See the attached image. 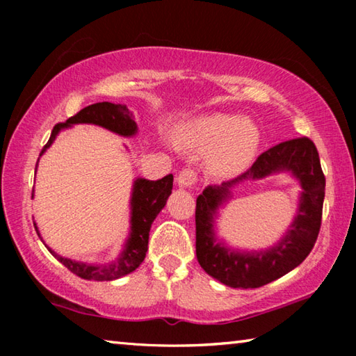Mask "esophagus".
<instances>
[{
	"label": "esophagus",
	"instance_id": "obj_1",
	"mask_svg": "<svg viewBox=\"0 0 356 356\" xmlns=\"http://www.w3.org/2000/svg\"><path fill=\"white\" fill-rule=\"evenodd\" d=\"M197 182V172L195 170H190V168H185V170L180 171L177 177V185L182 186V188H191L193 185Z\"/></svg>",
	"mask_w": 356,
	"mask_h": 356
}]
</instances>
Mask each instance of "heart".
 <instances>
[{"mask_svg": "<svg viewBox=\"0 0 356 356\" xmlns=\"http://www.w3.org/2000/svg\"><path fill=\"white\" fill-rule=\"evenodd\" d=\"M177 140L195 150H207V166L229 176L242 170L256 154L261 131L250 119L231 113L202 114L179 130Z\"/></svg>", "mask_w": 356, "mask_h": 356, "instance_id": "b5f03b06", "label": "heart"}]
</instances>
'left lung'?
<instances>
[{"label": "left lung", "instance_id": "8db88e82", "mask_svg": "<svg viewBox=\"0 0 356 356\" xmlns=\"http://www.w3.org/2000/svg\"><path fill=\"white\" fill-rule=\"evenodd\" d=\"M287 172L300 184L299 207L278 243L262 250L229 247L216 234L219 209L242 181ZM325 176L309 138H295L265 150L248 171L221 185H209L196 200V256L204 272L234 289H256L281 278L305 261L321 231Z\"/></svg>", "mask_w": 356, "mask_h": 356}]
</instances>
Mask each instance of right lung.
I'll use <instances>...</instances> for the list:
<instances>
[{
  "mask_svg": "<svg viewBox=\"0 0 356 356\" xmlns=\"http://www.w3.org/2000/svg\"><path fill=\"white\" fill-rule=\"evenodd\" d=\"M76 124H92L113 131L119 136L131 138L138 134V125L134 120V114L125 105H116L111 102H99V104L89 105L83 108L75 116L69 118L65 122L58 124L51 130V136L40 152V156L47 152V149L55 143L59 131ZM39 165V160H38ZM35 165V171H38ZM172 191V174H168L160 180H147L143 177H136L131 185L130 196V231L129 237L125 240L122 251L119 256L110 262L95 264V262H83L75 259L63 257L53 251L50 246L45 245L40 237L39 227L34 221V227L47 250L55 256L64 267H67L72 273L80 276L83 280L94 281H114L122 276L129 275L140 267L147 252L149 243V231L152 226L156 215L166 206L168 197ZM34 196V195H33Z\"/></svg>",
  "mask_w": 356,
  "mask_h": 356,
  "instance_id": "obj_1",
  "label": "right lung"
}]
</instances>
